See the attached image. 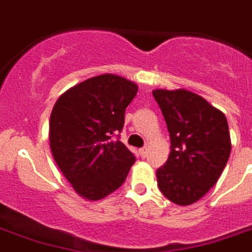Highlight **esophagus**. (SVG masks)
Instances as JSON below:
<instances>
[{"instance_id": "1", "label": "esophagus", "mask_w": 252, "mask_h": 252, "mask_svg": "<svg viewBox=\"0 0 252 252\" xmlns=\"http://www.w3.org/2000/svg\"><path fill=\"white\" fill-rule=\"evenodd\" d=\"M148 152H149V149H148V148H141V149H140V154H141V157L145 158L146 156H148Z\"/></svg>"}]
</instances>
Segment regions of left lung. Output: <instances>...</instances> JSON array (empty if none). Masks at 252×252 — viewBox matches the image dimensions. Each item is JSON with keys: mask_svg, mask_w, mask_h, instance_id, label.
Masks as SVG:
<instances>
[{"mask_svg": "<svg viewBox=\"0 0 252 252\" xmlns=\"http://www.w3.org/2000/svg\"><path fill=\"white\" fill-rule=\"evenodd\" d=\"M153 96L171 140L168 159L157 170L158 188L174 204L191 205L217 183L226 166L231 150L227 120L192 91L156 89Z\"/></svg>", "mask_w": 252, "mask_h": 252, "instance_id": "obj_1", "label": "left lung"}]
</instances>
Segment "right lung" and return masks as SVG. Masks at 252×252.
<instances>
[{"mask_svg":"<svg viewBox=\"0 0 252 252\" xmlns=\"http://www.w3.org/2000/svg\"><path fill=\"white\" fill-rule=\"evenodd\" d=\"M137 85L116 74L91 77L61 94L49 119V145L73 189L96 201L118 189L136 158L122 141L124 114Z\"/></svg>","mask_w":252,"mask_h":252,"instance_id":"add662e5","label":"right lung"}]
</instances>
